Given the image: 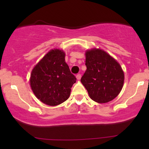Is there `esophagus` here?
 <instances>
[{"mask_svg": "<svg viewBox=\"0 0 149 149\" xmlns=\"http://www.w3.org/2000/svg\"><path fill=\"white\" fill-rule=\"evenodd\" d=\"M76 78L77 80H80V78H81V74H77Z\"/></svg>", "mask_w": 149, "mask_h": 149, "instance_id": "1", "label": "esophagus"}]
</instances>
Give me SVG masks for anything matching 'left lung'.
Here are the masks:
<instances>
[{
  "label": "left lung",
  "instance_id": "1",
  "mask_svg": "<svg viewBox=\"0 0 149 149\" xmlns=\"http://www.w3.org/2000/svg\"><path fill=\"white\" fill-rule=\"evenodd\" d=\"M87 69L80 81L90 99L103 104L115 99L122 90L125 74L122 67L112 56L100 48L85 51Z\"/></svg>",
  "mask_w": 149,
  "mask_h": 149
}]
</instances>
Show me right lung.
Segmentation results:
<instances>
[{
  "instance_id": "right-lung-1",
  "label": "right lung",
  "mask_w": 149,
  "mask_h": 149,
  "mask_svg": "<svg viewBox=\"0 0 149 149\" xmlns=\"http://www.w3.org/2000/svg\"><path fill=\"white\" fill-rule=\"evenodd\" d=\"M76 78L65 61V52L50 49L32 69L29 83L35 96L43 104L54 107L67 100Z\"/></svg>"
}]
</instances>
